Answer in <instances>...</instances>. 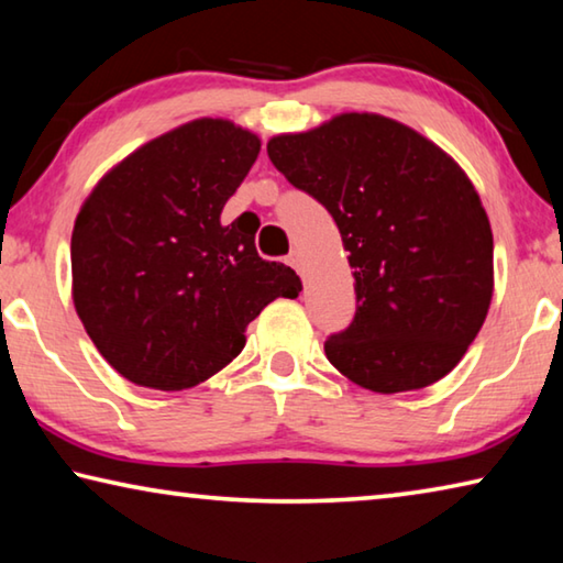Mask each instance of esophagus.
<instances>
[{
  "mask_svg": "<svg viewBox=\"0 0 563 563\" xmlns=\"http://www.w3.org/2000/svg\"><path fill=\"white\" fill-rule=\"evenodd\" d=\"M288 265H292V268L298 271V273L302 271V258H300V253H298V251H292V253L288 255Z\"/></svg>",
  "mask_w": 563,
  "mask_h": 563,
  "instance_id": "34e87169",
  "label": "esophagus"
}]
</instances>
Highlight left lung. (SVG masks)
Segmentation results:
<instances>
[{"label":"left lung","mask_w":563,"mask_h":563,"mask_svg":"<svg viewBox=\"0 0 563 563\" xmlns=\"http://www.w3.org/2000/svg\"><path fill=\"white\" fill-rule=\"evenodd\" d=\"M268 156L335 218L355 268L357 312L325 342L332 365L383 395L452 373L494 290L489 218L456 161L379 113L280 133Z\"/></svg>","instance_id":"obj_1"}]
</instances>
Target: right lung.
Here are the masks:
<instances>
[{"label": "right lung", "mask_w": 563, "mask_h": 563, "mask_svg": "<svg viewBox=\"0 0 563 563\" xmlns=\"http://www.w3.org/2000/svg\"><path fill=\"white\" fill-rule=\"evenodd\" d=\"M261 139L196 119L148 141L103 176L76 216L71 292L97 350L131 383L186 389L245 345L247 322L298 298L292 268L263 261L251 223H221Z\"/></svg>", "instance_id": "right-lung-1"}]
</instances>
